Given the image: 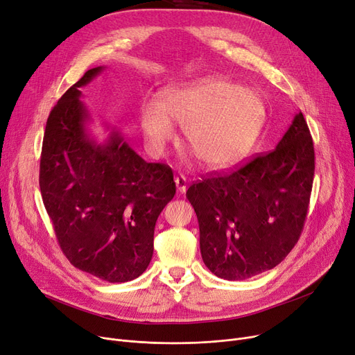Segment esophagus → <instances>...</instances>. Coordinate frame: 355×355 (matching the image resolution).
I'll return each mask as SVG.
<instances>
[{
	"label": "esophagus",
	"mask_w": 355,
	"mask_h": 355,
	"mask_svg": "<svg viewBox=\"0 0 355 355\" xmlns=\"http://www.w3.org/2000/svg\"><path fill=\"white\" fill-rule=\"evenodd\" d=\"M175 185H177V190H178V193L184 194L185 191H187V178H185L184 175H178V177H175Z\"/></svg>",
	"instance_id": "34e87169"
}]
</instances>
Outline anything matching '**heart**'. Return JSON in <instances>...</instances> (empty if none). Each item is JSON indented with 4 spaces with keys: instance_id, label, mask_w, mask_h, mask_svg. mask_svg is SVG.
Wrapping results in <instances>:
<instances>
[{
    "instance_id": "b5f03b06",
    "label": "heart",
    "mask_w": 355,
    "mask_h": 355,
    "mask_svg": "<svg viewBox=\"0 0 355 355\" xmlns=\"http://www.w3.org/2000/svg\"><path fill=\"white\" fill-rule=\"evenodd\" d=\"M182 125L184 139L209 168H226L246 157L265 121V103L250 87L220 78L168 89L159 103L142 106L141 123L148 149L158 157Z\"/></svg>"
}]
</instances>
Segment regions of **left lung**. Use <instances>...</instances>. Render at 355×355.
Here are the masks:
<instances>
[{"mask_svg": "<svg viewBox=\"0 0 355 355\" xmlns=\"http://www.w3.org/2000/svg\"><path fill=\"white\" fill-rule=\"evenodd\" d=\"M313 171L312 137L297 112L272 151L193 184L187 198L204 265L221 279L243 281L281 263L302 233Z\"/></svg>", "mask_w": 355, "mask_h": 355, "instance_id": "1", "label": "left lung"}]
</instances>
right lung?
<instances>
[{"mask_svg":"<svg viewBox=\"0 0 355 355\" xmlns=\"http://www.w3.org/2000/svg\"><path fill=\"white\" fill-rule=\"evenodd\" d=\"M103 70H87L47 119L40 190L55 237L69 262L102 281L128 282L154 253L155 223L175 194L173 170L146 162L118 130L99 144L79 87Z\"/></svg>","mask_w":355,"mask_h":355,"instance_id":"1","label":"right lung"}]
</instances>
